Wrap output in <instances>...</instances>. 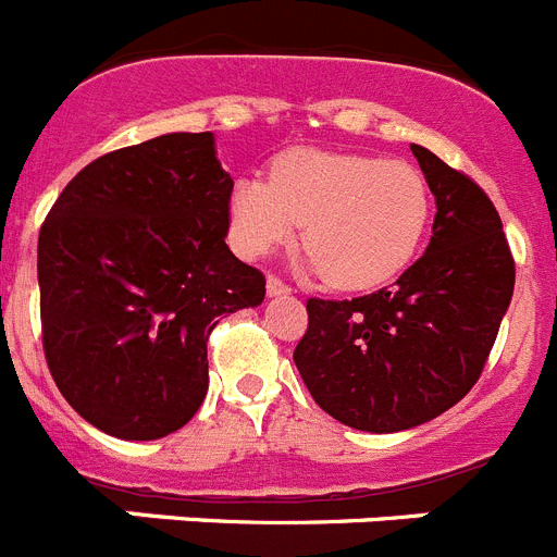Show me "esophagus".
I'll return each instance as SVG.
<instances>
[{
    "instance_id": "esophagus-1",
    "label": "esophagus",
    "mask_w": 557,
    "mask_h": 557,
    "mask_svg": "<svg viewBox=\"0 0 557 557\" xmlns=\"http://www.w3.org/2000/svg\"><path fill=\"white\" fill-rule=\"evenodd\" d=\"M293 289L287 287V284L282 282V278H275V275H268V295L270 298H275V295H289Z\"/></svg>"
}]
</instances>
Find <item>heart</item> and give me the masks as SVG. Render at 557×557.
Returning <instances> with one entry per match:
<instances>
[{"mask_svg":"<svg viewBox=\"0 0 557 557\" xmlns=\"http://www.w3.org/2000/svg\"><path fill=\"white\" fill-rule=\"evenodd\" d=\"M432 198L424 172L366 152L298 147L270 178H239L228 191L236 253L262 259L301 223L304 264L337 289H371L410 264L426 234Z\"/></svg>","mask_w":557,"mask_h":557,"instance_id":"heart-1","label":"heart"}]
</instances>
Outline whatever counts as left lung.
Wrapping results in <instances>:
<instances>
[{"instance_id": "left-lung-1", "label": "left lung", "mask_w": 557, "mask_h": 557, "mask_svg": "<svg viewBox=\"0 0 557 557\" xmlns=\"http://www.w3.org/2000/svg\"><path fill=\"white\" fill-rule=\"evenodd\" d=\"M410 150L437 209L424 256L362 298H309L293 354L321 410L376 435L426 424L474 387L516 282L488 195L426 147Z\"/></svg>"}]
</instances>
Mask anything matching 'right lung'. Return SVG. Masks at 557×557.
Returning a JSON list of instances; mask_svg holds the SVG:
<instances>
[{
    "label": "right lung",
    "mask_w": 557,
    "mask_h": 557,
    "mask_svg": "<svg viewBox=\"0 0 557 557\" xmlns=\"http://www.w3.org/2000/svg\"><path fill=\"white\" fill-rule=\"evenodd\" d=\"M214 133H164L81 170L38 234L44 354L58 391L122 441L181 430L209 391L206 339L264 301L225 245Z\"/></svg>",
    "instance_id": "right-lung-1"
}]
</instances>
